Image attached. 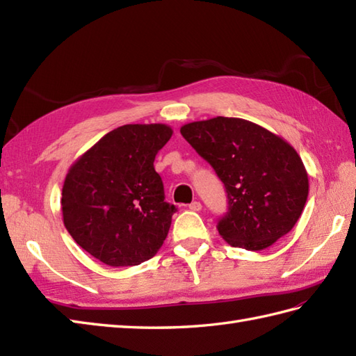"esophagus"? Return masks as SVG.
Instances as JSON below:
<instances>
[{
  "label": "esophagus",
  "instance_id": "obj_1",
  "mask_svg": "<svg viewBox=\"0 0 356 356\" xmlns=\"http://www.w3.org/2000/svg\"><path fill=\"white\" fill-rule=\"evenodd\" d=\"M190 209H191V211H200V209H202V203L197 202V200L190 203Z\"/></svg>",
  "mask_w": 356,
  "mask_h": 356
}]
</instances>
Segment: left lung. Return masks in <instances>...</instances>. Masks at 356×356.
<instances>
[{"mask_svg": "<svg viewBox=\"0 0 356 356\" xmlns=\"http://www.w3.org/2000/svg\"><path fill=\"white\" fill-rule=\"evenodd\" d=\"M180 133L225 184L228 213L217 225L225 241L261 251L293 228L306 205L309 179L291 143L240 118L197 120Z\"/></svg>", "mask_w": 356, "mask_h": 356, "instance_id": "left-lung-1", "label": "left lung"}]
</instances>
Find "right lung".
<instances>
[{
	"label": "right lung",
	"instance_id": "add662e5",
	"mask_svg": "<svg viewBox=\"0 0 356 356\" xmlns=\"http://www.w3.org/2000/svg\"><path fill=\"white\" fill-rule=\"evenodd\" d=\"M172 136L165 124H128L87 149L63 186V220L76 243L108 266L154 257L176 207L165 202L154 159Z\"/></svg>",
	"mask_w": 356,
	"mask_h": 356
}]
</instances>
